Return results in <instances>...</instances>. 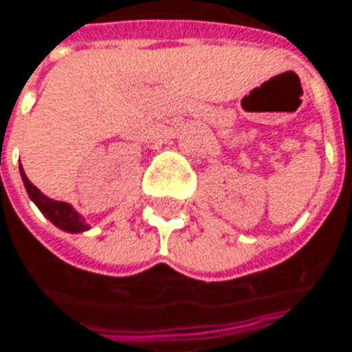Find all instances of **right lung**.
Returning a JSON list of instances; mask_svg holds the SVG:
<instances>
[{
	"mask_svg": "<svg viewBox=\"0 0 352 352\" xmlns=\"http://www.w3.org/2000/svg\"><path fill=\"white\" fill-rule=\"evenodd\" d=\"M21 178H23V184H25L29 198L37 204V208H39L45 216L53 221L57 228H61L65 232H73V234H75V232L87 230V223H82V218H80L79 214H77L69 204L55 202V200L47 198L45 194H41L35 186L31 184L29 178L25 176V172H23V168H21Z\"/></svg>",
	"mask_w": 352,
	"mask_h": 352,
	"instance_id": "1",
	"label": "right lung"
}]
</instances>
